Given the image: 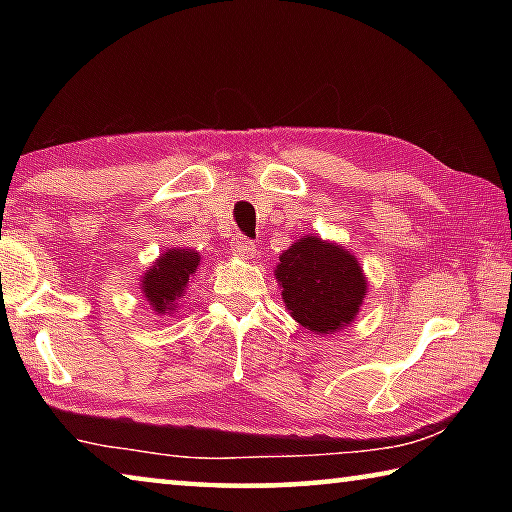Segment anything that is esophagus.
Instances as JSON below:
<instances>
[{
	"label": "esophagus",
	"mask_w": 512,
	"mask_h": 512,
	"mask_svg": "<svg viewBox=\"0 0 512 512\" xmlns=\"http://www.w3.org/2000/svg\"><path fill=\"white\" fill-rule=\"evenodd\" d=\"M230 250H232V255L248 259V257L255 255V244L246 237H237V239L230 241Z\"/></svg>",
	"instance_id": "obj_1"
}]
</instances>
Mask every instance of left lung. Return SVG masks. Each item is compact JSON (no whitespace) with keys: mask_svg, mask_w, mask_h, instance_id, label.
I'll list each match as a JSON object with an SVG mask.
<instances>
[{"mask_svg":"<svg viewBox=\"0 0 512 512\" xmlns=\"http://www.w3.org/2000/svg\"><path fill=\"white\" fill-rule=\"evenodd\" d=\"M273 273L293 320L320 336L352 325L368 296V277L359 259L318 235L300 237L282 250Z\"/></svg>","mask_w":512,"mask_h":512,"instance_id":"8db88e82","label":"left lung"}]
</instances>
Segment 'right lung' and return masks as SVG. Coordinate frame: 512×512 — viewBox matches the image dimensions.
<instances>
[{
    "mask_svg": "<svg viewBox=\"0 0 512 512\" xmlns=\"http://www.w3.org/2000/svg\"><path fill=\"white\" fill-rule=\"evenodd\" d=\"M198 266H201L198 250L173 246L160 253L149 271L142 273L140 293L155 316H169L178 309Z\"/></svg>",
    "mask_w": 512,
    "mask_h": 512,
    "instance_id": "obj_1",
    "label": "right lung"
}]
</instances>
